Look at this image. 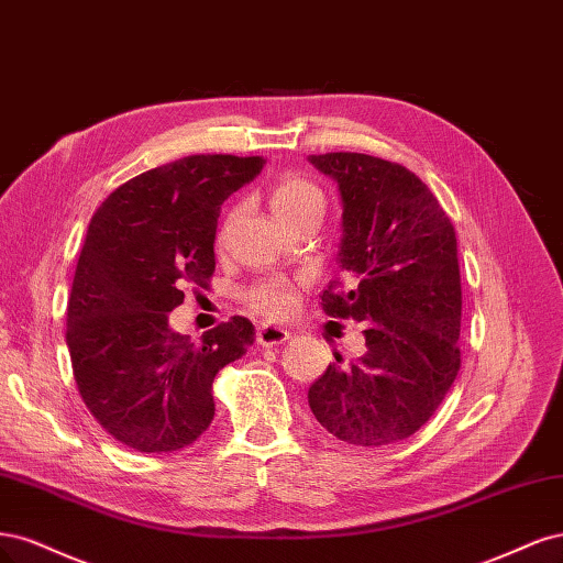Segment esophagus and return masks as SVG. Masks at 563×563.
Returning <instances> with one entry per match:
<instances>
[{
    "mask_svg": "<svg viewBox=\"0 0 563 563\" xmlns=\"http://www.w3.org/2000/svg\"><path fill=\"white\" fill-rule=\"evenodd\" d=\"M289 339V332L283 328H276V324H262L257 328V343L260 346H278V343H285Z\"/></svg>",
    "mask_w": 563,
    "mask_h": 563,
    "instance_id": "obj_1",
    "label": "esophagus"
}]
</instances>
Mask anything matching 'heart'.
<instances>
[{"label": "heart", "mask_w": 563, "mask_h": 563, "mask_svg": "<svg viewBox=\"0 0 563 563\" xmlns=\"http://www.w3.org/2000/svg\"><path fill=\"white\" fill-rule=\"evenodd\" d=\"M271 208L285 224H292L308 212H324V194L313 179L285 173L271 187ZM303 285L285 276H264L243 289V301L266 320H283L297 308Z\"/></svg>", "instance_id": "b5f03b06"}]
</instances>
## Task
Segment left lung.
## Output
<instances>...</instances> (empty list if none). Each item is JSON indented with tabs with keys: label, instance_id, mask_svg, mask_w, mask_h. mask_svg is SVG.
Segmentation results:
<instances>
[{
	"label": "left lung",
	"instance_id": "8db88e82",
	"mask_svg": "<svg viewBox=\"0 0 563 563\" xmlns=\"http://www.w3.org/2000/svg\"><path fill=\"white\" fill-rule=\"evenodd\" d=\"M339 183L341 271L322 292L330 318L367 322L365 353L308 388L320 426L353 446L402 442L438 411L461 369L456 229L419 175L372 154H313Z\"/></svg>",
	"mask_w": 563,
	"mask_h": 563
}]
</instances>
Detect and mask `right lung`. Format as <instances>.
Instances as JSON below:
<instances>
[{
	"label": "right lung",
	"instance_id": "right-lung-1",
	"mask_svg": "<svg viewBox=\"0 0 563 563\" xmlns=\"http://www.w3.org/2000/svg\"><path fill=\"white\" fill-rule=\"evenodd\" d=\"M262 168V156L177 158L114 189L88 224L65 339L84 405L129 449L194 444L214 416L217 372L255 341L233 316L191 343L168 313L187 285L210 289L222 203Z\"/></svg>",
	"mask_w": 563,
	"mask_h": 563
}]
</instances>
